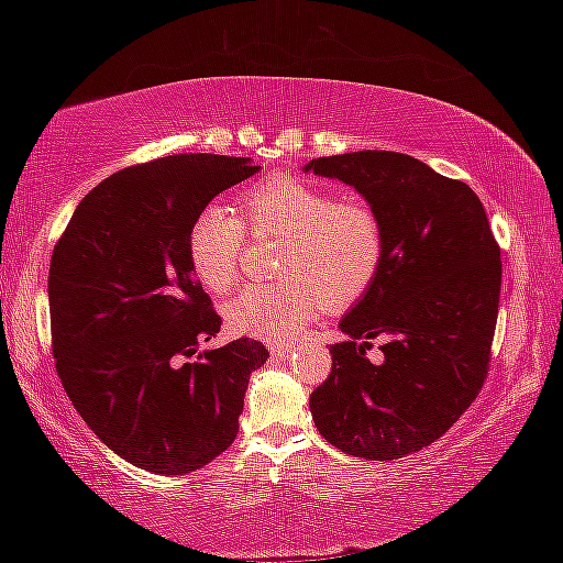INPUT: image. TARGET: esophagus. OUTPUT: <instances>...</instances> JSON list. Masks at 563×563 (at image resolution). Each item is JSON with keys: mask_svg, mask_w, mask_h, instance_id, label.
<instances>
[{"mask_svg": "<svg viewBox=\"0 0 563 563\" xmlns=\"http://www.w3.org/2000/svg\"><path fill=\"white\" fill-rule=\"evenodd\" d=\"M268 350H271L273 357L285 360V357H290V352L295 350V345H290V342H278V340H275V342H271Z\"/></svg>", "mask_w": 563, "mask_h": 563, "instance_id": "34e87169", "label": "esophagus"}]
</instances>
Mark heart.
Segmentation results:
<instances>
[{
	"label": "heart",
	"instance_id": "obj_1",
	"mask_svg": "<svg viewBox=\"0 0 563 563\" xmlns=\"http://www.w3.org/2000/svg\"><path fill=\"white\" fill-rule=\"evenodd\" d=\"M238 211L208 203L186 235L190 268L211 292H225L241 265L245 228L288 235L283 273L292 280L247 285L225 305L231 328L265 340H290L332 305L373 288L385 265L383 218L362 198H338L308 180L268 178L243 190Z\"/></svg>",
	"mask_w": 563,
	"mask_h": 563
}]
</instances>
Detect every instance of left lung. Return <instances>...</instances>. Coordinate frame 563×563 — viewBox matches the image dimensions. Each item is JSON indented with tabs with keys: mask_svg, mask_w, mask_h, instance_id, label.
Instances as JSON below:
<instances>
[{
	"mask_svg": "<svg viewBox=\"0 0 563 563\" xmlns=\"http://www.w3.org/2000/svg\"><path fill=\"white\" fill-rule=\"evenodd\" d=\"M305 170L365 196L387 238L375 285L340 320L350 340L330 347L332 369L310 395V412L338 450L399 460L440 440L487 379L499 245L470 186L407 154L355 151ZM379 334L388 338L386 360L373 366L366 350Z\"/></svg>",
	"mask_w": 563,
	"mask_h": 563,
	"instance_id": "8db88e82",
	"label": "left lung"
}]
</instances>
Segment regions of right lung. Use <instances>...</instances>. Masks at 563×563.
Wrapping results in <instances>:
<instances>
[{
    "instance_id": "1",
    "label": "right lung",
    "mask_w": 563,
    "mask_h": 563,
    "mask_svg": "<svg viewBox=\"0 0 563 563\" xmlns=\"http://www.w3.org/2000/svg\"><path fill=\"white\" fill-rule=\"evenodd\" d=\"M251 158L178 154L89 190L52 253L56 375L76 412L121 460L188 474L233 444L263 342L198 352L221 316L186 253L194 216L251 178Z\"/></svg>"
}]
</instances>
